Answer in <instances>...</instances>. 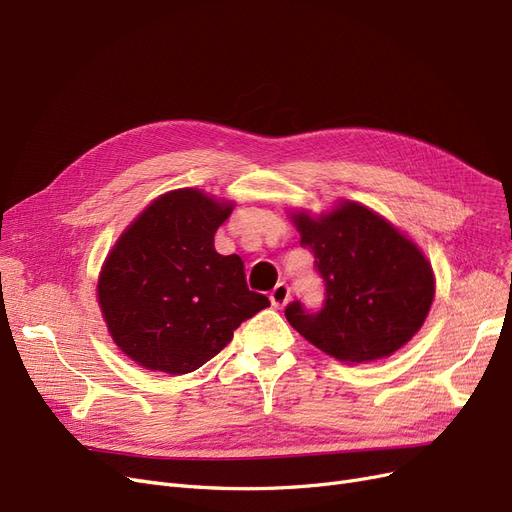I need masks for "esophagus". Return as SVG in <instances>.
I'll use <instances>...</instances> for the list:
<instances>
[{
	"label": "esophagus",
	"mask_w": 512,
	"mask_h": 512,
	"mask_svg": "<svg viewBox=\"0 0 512 512\" xmlns=\"http://www.w3.org/2000/svg\"><path fill=\"white\" fill-rule=\"evenodd\" d=\"M288 299H291V288H288V284H284V282H278V284L272 288V293H270L272 305L280 309V307L286 305Z\"/></svg>",
	"instance_id": "obj_1"
}]
</instances>
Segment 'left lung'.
Wrapping results in <instances>:
<instances>
[{"mask_svg": "<svg viewBox=\"0 0 512 512\" xmlns=\"http://www.w3.org/2000/svg\"><path fill=\"white\" fill-rule=\"evenodd\" d=\"M301 247L316 257L324 303H288L286 320L332 358L362 364L404 347L425 322L435 280L427 257L381 215L345 201L326 215L293 213Z\"/></svg>", "mask_w": 512, "mask_h": 512, "instance_id": "1", "label": "left lung"}]
</instances>
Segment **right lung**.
Instances as JSON below:
<instances>
[{
    "label": "right lung",
    "mask_w": 512,
    "mask_h": 512,
    "mask_svg": "<svg viewBox=\"0 0 512 512\" xmlns=\"http://www.w3.org/2000/svg\"><path fill=\"white\" fill-rule=\"evenodd\" d=\"M232 209L194 188L167 192L108 253L98 301L110 337L133 362L188 374L270 305L268 297L249 291L238 255L215 251L213 236Z\"/></svg>",
    "instance_id": "right-lung-1"
}]
</instances>
